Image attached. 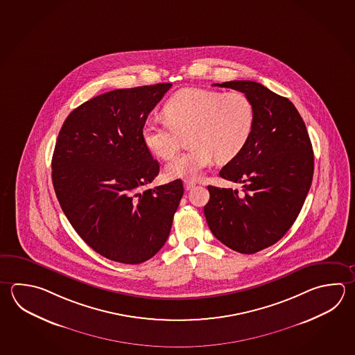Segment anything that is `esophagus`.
<instances>
[{"mask_svg": "<svg viewBox=\"0 0 355 355\" xmlns=\"http://www.w3.org/2000/svg\"><path fill=\"white\" fill-rule=\"evenodd\" d=\"M194 186H196V183H194L193 181H184V188H186L187 191H191Z\"/></svg>", "mask_w": 355, "mask_h": 355, "instance_id": "34e87169", "label": "esophagus"}]
</instances>
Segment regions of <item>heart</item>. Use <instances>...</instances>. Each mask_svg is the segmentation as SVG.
<instances>
[{
    "label": "heart",
    "instance_id": "b5f03b06",
    "mask_svg": "<svg viewBox=\"0 0 355 355\" xmlns=\"http://www.w3.org/2000/svg\"><path fill=\"white\" fill-rule=\"evenodd\" d=\"M162 114L164 123L148 121L141 129L146 147L168 161L180 150L183 137L191 146L166 167L168 178L197 180L214 158L232 161L248 146L256 112L242 92L223 93L202 87H184L168 99Z\"/></svg>",
    "mask_w": 355,
    "mask_h": 355
}]
</instances>
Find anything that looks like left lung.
Returning a JSON list of instances; mask_svg holds the SVG:
<instances>
[{"mask_svg":"<svg viewBox=\"0 0 355 355\" xmlns=\"http://www.w3.org/2000/svg\"><path fill=\"white\" fill-rule=\"evenodd\" d=\"M246 94L256 112L248 146L220 171L222 178L243 184L208 186V227L217 240L240 254L274 245L300 214L314 173V153L305 123L294 104L260 83L214 84Z\"/></svg>","mask_w":355,"mask_h":355,"instance_id":"left-lung-1","label":"left lung"}]
</instances>
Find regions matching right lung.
<instances>
[{"label": "right lung", "instance_id": "1", "mask_svg": "<svg viewBox=\"0 0 355 355\" xmlns=\"http://www.w3.org/2000/svg\"><path fill=\"white\" fill-rule=\"evenodd\" d=\"M171 83L116 89L69 114L51 162L58 201L75 231L113 261H147L167 241L181 180L146 189L159 173L141 138Z\"/></svg>", "mask_w": 355, "mask_h": 355}]
</instances>
